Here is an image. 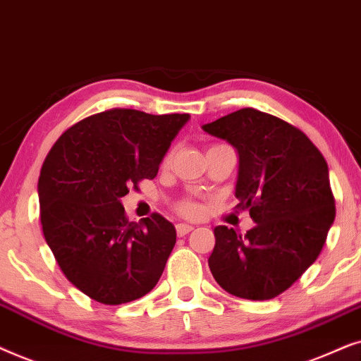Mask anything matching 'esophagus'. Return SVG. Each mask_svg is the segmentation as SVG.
<instances>
[{
  "label": "esophagus",
  "mask_w": 361,
  "mask_h": 361,
  "mask_svg": "<svg viewBox=\"0 0 361 361\" xmlns=\"http://www.w3.org/2000/svg\"><path fill=\"white\" fill-rule=\"evenodd\" d=\"M191 231H193V226H191V224H183V223L176 224V234L180 238L181 236H186V234L191 233Z\"/></svg>",
  "instance_id": "esophagus-1"
}]
</instances>
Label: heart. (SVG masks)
Wrapping results in <instances>:
<instances>
[{
    "label": "heart",
    "instance_id": "1",
    "mask_svg": "<svg viewBox=\"0 0 361 361\" xmlns=\"http://www.w3.org/2000/svg\"><path fill=\"white\" fill-rule=\"evenodd\" d=\"M178 211H180L181 214L195 216L198 213V204L193 203V201H181V203L178 204Z\"/></svg>",
    "mask_w": 361,
    "mask_h": 361
}]
</instances>
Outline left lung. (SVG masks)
<instances>
[{
  "label": "left lung",
  "mask_w": 361,
  "mask_h": 361,
  "mask_svg": "<svg viewBox=\"0 0 361 361\" xmlns=\"http://www.w3.org/2000/svg\"><path fill=\"white\" fill-rule=\"evenodd\" d=\"M201 128L238 150L234 195L256 223L244 238L216 226L211 274L241 299H274L315 262L334 224L325 158L304 132L256 109H241Z\"/></svg>",
  "instance_id": "8db88e82"
}]
</instances>
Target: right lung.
I'll use <instances>...</instances> for the list:
<instances>
[{
  "instance_id": "add662e5",
  "label": "right lung",
  "mask_w": 361,
  "mask_h": 361,
  "mask_svg": "<svg viewBox=\"0 0 361 361\" xmlns=\"http://www.w3.org/2000/svg\"><path fill=\"white\" fill-rule=\"evenodd\" d=\"M190 114L132 109L95 114L71 127L42 163V233L64 276L105 305L148 294L160 281L176 231L160 214L128 223L122 200L157 176Z\"/></svg>"
}]
</instances>
